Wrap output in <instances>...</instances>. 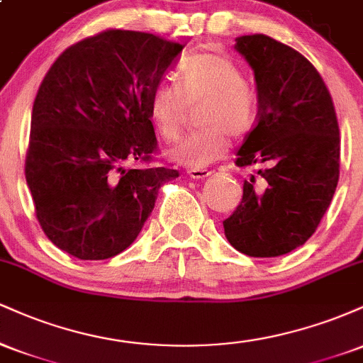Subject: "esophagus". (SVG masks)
<instances>
[{
  "instance_id": "esophagus-1",
  "label": "esophagus",
  "mask_w": 363,
  "mask_h": 363,
  "mask_svg": "<svg viewBox=\"0 0 363 363\" xmlns=\"http://www.w3.org/2000/svg\"><path fill=\"white\" fill-rule=\"evenodd\" d=\"M187 176H189L191 179H205V177L211 176V170H208V169H191V170H187Z\"/></svg>"
}]
</instances>
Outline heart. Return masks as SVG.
Segmentation results:
<instances>
[{
    "label": "heart",
    "mask_w": 363,
    "mask_h": 363,
    "mask_svg": "<svg viewBox=\"0 0 363 363\" xmlns=\"http://www.w3.org/2000/svg\"><path fill=\"white\" fill-rule=\"evenodd\" d=\"M174 82H162L150 94L148 112L158 136L177 140L187 107L199 106L196 126L169 152L177 164L203 169L220 160L228 150V136L251 135L259 121V95L244 80V72L232 57L220 52H198L181 61Z\"/></svg>",
    "instance_id": "heart-1"
}]
</instances>
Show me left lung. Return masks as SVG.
Returning <instances> with one entry per match:
<instances>
[{
    "mask_svg": "<svg viewBox=\"0 0 363 363\" xmlns=\"http://www.w3.org/2000/svg\"><path fill=\"white\" fill-rule=\"evenodd\" d=\"M235 49L254 72L259 121L237 152L244 181L225 237L251 257L301 247L326 213L340 179V128L326 83L309 60L268 35L237 37Z\"/></svg>",
    "mask_w": 363,
    "mask_h": 363,
    "instance_id": "left-lung-1",
    "label": "left lung"
}]
</instances>
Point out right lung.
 Listing matches in <instances>:
<instances>
[{
	"instance_id": "add662e5",
	"label": "right lung",
	"mask_w": 363,
	"mask_h": 363,
	"mask_svg": "<svg viewBox=\"0 0 363 363\" xmlns=\"http://www.w3.org/2000/svg\"><path fill=\"white\" fill-rule=\"evenodd\" d=\"M184 45L109 28L69 45L45 73L32 109L25 179L48 239L78 259L135 242L158 189L179 177L148 162L157 138L150 94Z\"/></svg>"
}]
</instances>
